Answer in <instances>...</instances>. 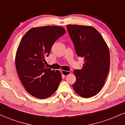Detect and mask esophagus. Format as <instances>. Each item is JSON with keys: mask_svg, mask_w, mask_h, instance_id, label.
Listing matches in <instances>:
<instances>
[{"mask_svg": "<svg viewBox=\"0 0 125 125\" xmlns=\"http://www.w3.org/2000/svg\"><path fill=\"white\" fill-rule=\"evenodd\" d=\"M61 73L63 75H64V76H66L68 74H71V72L69 71H61Z\"/></svg>", "mask_w": 125, "mask_h": 125, "instance_id": "34e87169", "label": "esophagus"}]
</instances>
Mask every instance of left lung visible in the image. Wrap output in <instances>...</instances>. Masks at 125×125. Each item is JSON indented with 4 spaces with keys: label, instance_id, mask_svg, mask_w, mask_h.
Returning a JSON list of instances; mask_svg holds the SVG:
<instances>
[{
    "label": "left lung",
    "instance_id": "left-lung-1",
    "mask_svg": "<svg viewBox=\"0 0 125 125\" xmlns=\"http://www.w3.org/2000/svg\"><path fill=\"white\" fill-rule=\"evenodd\" d=\"M69 35L77 55L84 58L83 66L75 69L74 91L89 98L98 94L104 86L109 71L110 53L102 36L92 26L67 25Z\"/></svg>",
    "mask_w": 125,
    "mask_h": 125
}]
</instances>
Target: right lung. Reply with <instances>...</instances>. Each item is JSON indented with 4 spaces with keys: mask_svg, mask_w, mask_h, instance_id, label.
<instances>
[{
    "mask_svg": "<svg viewBox=\"0 0 125 125\" xmlns=\"http://www.w3.org/2000/svg\"><path fill=\"white\" fill-rule=\"evenodd\" d=\"M64 33L62 27L48 26L31 29L21 39L16 54V67L25 89L33 96L47 98L59 85L60 71L47 68L44 62L53 44Z\"/></svg>",
    "mask_w": 125,
    "mask_h": 125,
    "instance_id": "right-lung-1",
    "label": "right lung"
}]
</instances>
